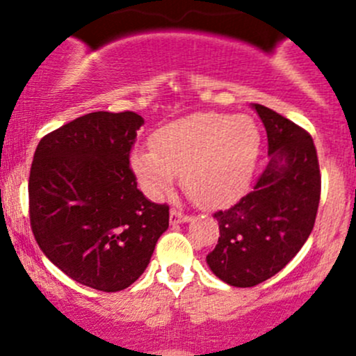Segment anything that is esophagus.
Instances as JSON below:
<instances>
[{"label": "esophagus", "mask_w": 356, "mask_h": 356, "mask_svg": "<svg viewBox=\"0 0 356 356\" xmlns=\"http://www.w3.org/2000/svg\"><path fill=\"white\" fill-rule=\"evenodd\" d=\"M189 215L182 213L181 210H175V208H172L170 210V224L172 225H177V224H182V222H188L189 220Z\"/></svg>", "instance_id": "34e87169"}]
</instances>
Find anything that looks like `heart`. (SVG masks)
Segmentation results:
<instances>
[{"label": "heart", "instance_id": "1", "mask_svg": "<svg viewBox=\"0 0 356 356\" xmlns=\"http://www.w3.org/2000/svg\"><path fill=\"white\" fill-rule=\"evenodd\" d=\"M152 146L136 149L131 156L132 170L148 195H167L182 174L189 198L217 207L234 198L250 181L260 132L245 115L198 111L156 129Z\"/></svg>", "mask_w": 356, "mask_h": 356}]
</instances>
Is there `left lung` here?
Wrapping results in <instances>:
<instances>
[{"label":"left lung","mask_w":356,"mask_h":356,"mask_svg":"<svg viewBox=\"0 0 356 356\" xmlns=\"http://www.w3.org/2000/svg\"><path fill=\"white\" fill-rule=\"evenodd\" d=\"M267 131L270 161L248 193L215 211L217 246L207 257L218 279L251 288L286 267L314 229L321 201V168L305 129L264 105H253Z\"/></svg>","instance_id":"8db88e82"}]
</instances>
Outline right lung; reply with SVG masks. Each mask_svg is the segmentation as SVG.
I'll use <instances>...</instances> for the list:
<instances>
[{
  "instance_id": "right-lung-1",
  "label": "right lung",
  "mask_w": 356,
  "mask_h": 356,
  "mask_svg": "<svg viewBox=\"0 0 356 356\" xmlns=\"http://www.w3.org/2000/svg\"><path fill=\"white\" fill-rule=\"evenodd\" d=\"M143 124L134 111L82 115L39 141L29 175L42 253L75 282L105 293L138 281L168 227V207L146 200L129 163Z\"/></svg>"
}]
</instances>
